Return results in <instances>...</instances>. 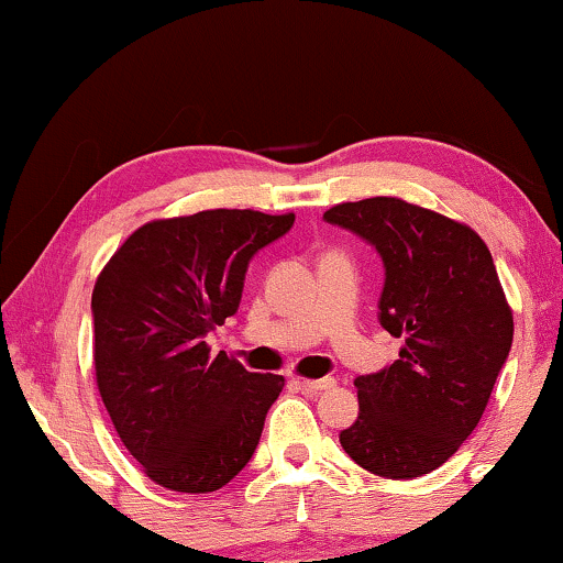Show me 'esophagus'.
<instances>
[{
  "label": "esophagus",
  "instance_id": "esophagus-1",
  "mask_svg": "<svg viewBox=\"0 0 563 563\" xmlns=\"http://www.w3.org/2000/svg\"><path fill=\"white\" fill-rule=\"evenodd\" d=\"M302 387H305L307 391H314V395H318V391L333 389V387H335V379H333V376H325V379H305Z\"/></svg>",
  "mask_w": 563,
  "mask_h": 563
}]
</instances>
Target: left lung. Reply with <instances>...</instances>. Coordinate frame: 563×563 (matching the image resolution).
Wrapping results in <instances>:
<instances>
[{
	"label": "left lung",
	"mask_w": 563,
	"mask_h": 563,
	"mask_svg": "<svg viewBox=\"0 0 563 563\" xmlns=\"http://www.w3.org/2000/svg\"><path fill=\"white\" fill-rule=\"evenodd\" d=\"M322 220L379 253V322L402 338L395 364L353 382L358 418L343 451L387 479L430 474L472 435L510 356L495 261L472 228L397 197L335 205Z\"/></svg>",
	"instance_id": "left-lung-1"
}]
</instances>
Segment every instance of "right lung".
<instances>
[{
    "instance_id": "right-lung-1",
    "label": "right lung",
    "mask_w": 563,
    "mask_h": 563,
    "mask_svg": "<svg viewBox=\"0 0 563 563\" xmlns=\"http://www.w3.org/2000/svg\"><path fill=\"white\" fill-rule=\"evenodd\" d=\"M295 214L205 210L137 228L91 291L95 372L120 441L161 487H225L256 451L279 374L210 356L207 333L238 312L251 258Z\"/></svg>"
}]
</instances>
